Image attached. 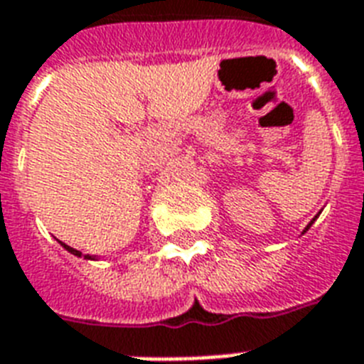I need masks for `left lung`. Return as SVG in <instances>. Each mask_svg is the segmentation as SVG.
<instances>
[{
  "mask_svg": "<svg viewBox=\"0 0 364 364\" xmlns=\"http://www.w3.org/2000/svg\"><path fill=\"white\" fill-rule=\"evenodd\" d=\"M316 217H317V215H316ZM314 221H316V219H311V221H310V225H308V227H306V228H304V232H306V230H308V228H310V227H311V225H314Z\"/></svg>",
  "mask_w": 364,
  "mask_h": 364,
  "instance_id": "left-lung-1",
  "label": "left lung"
}]
</instances>
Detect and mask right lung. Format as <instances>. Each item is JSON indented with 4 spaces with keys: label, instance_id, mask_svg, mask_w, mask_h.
Instances as JSON below:
<instances>
[{
    "label": "right lung",
    "instance_id": "right-lung-1",
    "mask_svg": "<svg viewBox=\"0 0 364 364\" xmlns=\"http://www.w3.org/2000/svg\"><path fill=\"white\" fill-rule=\"evenodd\" d=\"M60 243H62V242H60ZM62 245H64V247L68 249V251H70V253L75 255V257H81V251H77V249L70 247V245H65V243H62ZM85 259H92V257H90V255H85Z\"/></svg>",
    "mask_w": 364,
    "mask_h": 364
}]
</instances>
